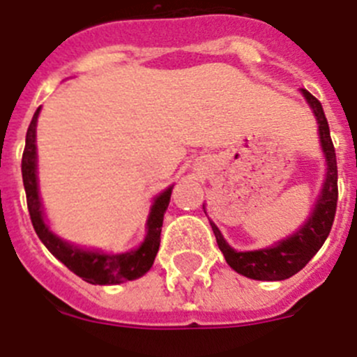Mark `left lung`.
Wrapping results in <instances>:
<instances>
[{"instance_id":"left-lung-1","label":"left lung","mask_w":357,"mask_h":357,"mask_svg":"<svg viewBox=\"0 0 357 357\" xmlns=\"http://www.w3.org/2000/svg\"><path fill=\"white\" fill-rule=\"evenodd\" d=\"M301 96L312 110L317 123V136H319V146H321L323 158H325V178H323L321 188L317 194V199L312 206V212L305 223H301L292 234L278 239L275 243L254 250H236L230 247L229 241L223 238L218 225L211 221L214 230L218 247L223 252L225 259L234 268L238 274L257 281H281L289 280L290 275L298 274L307 265L316 252L328 238V232L334 223L337 205V163L336 152L331 139V130L326 123L325 112L321 103L305 89H301ZM205 208V205H203ZM206 214V212H205Z\"/></svg>"}]
</instances>
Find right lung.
<instances>
[{"instance_id":"1","label":"right lung","mask_w":357,"mask_h":357,"mask_svg":"<svg viewBox=\"0 0 357 357\" xmlns=\"http://www.w3.org/2000/svg\"><path fill=\"white\" fill-rule=\"evenodd\" d=\"M41 107L34 112L29 130H26L25 152L21 160V174H23V187L26 192V205L31 212L34 230L41 243L49 248L54 257H58L83 281L91 285H119L125 281H132L145 275L154 265L155 254L160 250V236L163 227V215L169 208L170 194L174 185L161 190L154 196L151 211L146 215L145 238L136 248L125 252H105L101 248H89L82 245L70 243L63 239L50 229L47 215H45L43 202L40 196V181H38V145H36V127L40 118Z\"/></svg>"}]
</instances>
